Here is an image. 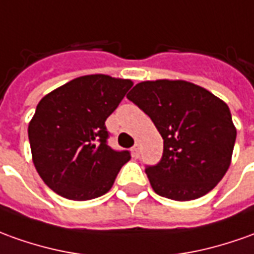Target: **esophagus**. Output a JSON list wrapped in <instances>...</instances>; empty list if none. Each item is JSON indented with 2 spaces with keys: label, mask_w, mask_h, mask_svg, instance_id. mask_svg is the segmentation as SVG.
Wrapping results in <instances>:
<instances>
[{
  "label": "esophagus",
  "mask_w": 254,
  "mask_h": 254,
  "mask_svg": "<svg viewBox=\"0 0 254 254\" xmlns=\"http://www.w3.org/2000/svg\"><path fill=\"white\" fill-rule=\"evenodd\" d=\"M139 149H141V146H139V144H135L134 146H132V155L135 157L139 156Z\"/></svg>",
  "instance_id": "34e87169"
}]
</instances>
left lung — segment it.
I'll return each instance as SVG.
<instances>
[{
  "label": "left lung",
  "mask_w": 254,
  "mask_h": 254,
  "mask_svg": "<svg viewBox=\"0 0 254 254\" xmlns=\"http://www.w3.org/2000/svg\"><path fill=\"white\" fill-rule=\"evenodd\" d=\"M127 98L163 138L160 162L145 169L153 190L178 202L210 192L228 170L237 139L227 104L183 80L142 81Z\"/></svg>",
  "instance_id": "8db88e82"
}]
</instances>
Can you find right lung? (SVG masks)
<instances>
[{
    "mask_svg": "<svg viewBox=\"0 0 254 254\" xmlns=\"http://www.w3.org/2000/svg\"><path fill=\"white\" fill-rule=\"evenodd\" d=\"M131 87V80L91 74L77 77L38 102L29 124L33 163L58 195L90 200L112 188L131 155L108 145L105 122Z\"/></svg>",
    "mask_w": 254,
    "mask_h": 254,
    "instance_id": "right-lung-1",
    "label": "right lung"
}]
</instances>
